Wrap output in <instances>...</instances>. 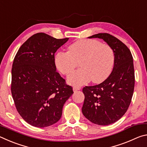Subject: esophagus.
Listing matches in <instances>:
<instances>
[{
    "label": "esophagus",
    "mask_w": 147,
    "mask_h": 147,
    "mask_svg": "<svg viewBox=\"0 0 147 147\" xmlns=\"http://www.w3.org/2000/svg\"><path fill=\"white\" fill-rule=\"evenodd\" d=\"M80 89H81V88H80V87H78V86H74L73 88V91L74 92L78 91V90H80Z\"/></svg>",
    "instance_id": "esophagus-1"
}]
</instances>
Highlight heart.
<instances>
[{"label": "heart", "instance_id": "1", "mask_svg": "<svg viewBox=\"0 0 147 147\" xmlns=\"http://www.w3.org/2000/svg\"><path fill=\"white\" fill-rule=\"evenodd\" d=\"M58 70L68 75L78 65L80 69L69 76L68 82L81 86L92 80L98 84L110 75L115 63L111 47L96 39H80L68 47V52H59L54 59Z\"/></svg>", "mask_w": 147, "mask_h": 147}]
</instances>
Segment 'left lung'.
Wrapping results in <instances>:
<instances>
[{
	"label": "left lung",
	"mask_w": 147,
	"mask_h": 147,
	"mask_svg": "<svg viewBox=\"0 0 147 147\" xmlns=\"http://www.w3.org/2000/svg\"><path fill=\"white\" fill-rule=\"evenodd\" d=\"M89 38L106 42L115 54V63L103 82L83 88L85 98L82 111L91 123L108 125L120 119L130 104L135 84L133 57L126 45L110 34L100 33Z\"/></svg>",
	"instance_id": "obj_1"
}]
</instances>
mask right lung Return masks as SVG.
<instances>
[{"label":"right lung","mask_w":147,"mask_h":147,"mask_svg":"<svg viewBox=\"0 0 147 147\" xmlns=\"http://www.w3.org/2000/svg\"><path fill=\"white\" fill-rule=\"evenodd\" d=\"M69 38L45 33L28 38L17 52L11 69V91L16 109L26 123L44 128L57 123L65 102L73 94L56 71L54 54Z\"/></svg>","instance_id":"right-lung-1"}]
</instances>
